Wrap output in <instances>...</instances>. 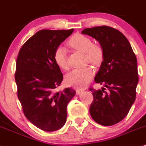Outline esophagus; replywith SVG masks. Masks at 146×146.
Here are the masks:
<instances>
[{"label": "esophagus", "instance_id": "esophagus-1", "mask_svg": "<svg viewBox=\"0 0 146 146\" xmlns=\"http://www.w3.org/2000/svg\"><path fill=\"white\" fill-rule=\"evenodd\" d=\"M83 90H80V89H76V94H77V95H78V94H80L82 92H83Z\"/></svg>", "mask_w": 146, "mask_h": 146}]
</instances>
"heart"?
<instances>
[{
	"mask_svg": "<svg viewBox=\"0 0 146 146\" xmlns=\"http://www.w3.org/2000/svg\"><path fill=\"white\" fill-rule=\"evenodd\" d=\"M68 45L73 48L85 52V58L92 64L98 66L102 62L104 58V50L99 44H93L90 37L76 33L68 40ZM54 62L61 69H67L66 50L62 46H59L54 52ZM94 76V70L91 67L77 68L68 73L66 76L68 85L76 88L86 87L92 80Z\"/></svg>",
	"mask_w": 146,
	"mask_h": 146,
	"instance_id": "1",
	"label": "heart"
}]
</instances>
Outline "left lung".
Instances as JSON below:
<instances>
[{
	"instance_id": "left-lung-1",
	"label": "left lung",
	"mask_w": 146,
	"mask_h": 146,
	"mask_svg": "<svg viewBox=\"0 0 146 146\" xmlns=\"http://www.w3.org/2000/svg\"><path fill=\"white\" fill-rule=\"evenodd\" d=\"M86 34L100 42L104 50L103 61L96 75V83L107 89L92 91L94 100L90 112L102 126H112L124 119L136 98L138 70L137 58L129 42L121 33L112 27L100 26L84 29Z\"/></svg>"
}]
</instances>
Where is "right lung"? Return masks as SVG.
Listing matches in <instances>:
<instances>
[{"label":"right lung","instance_id":"right-lung-1","mask_svg":"<svg viewBox=\"0 0 146 146\" xmlns=\"http://www.w3.org/2000/svg\"><path fill=\"white\" fill-rule=\"evenodd\" d=\"M70 30L43 29L26 42L19 51L15 66L17 95L25 117L36 127L51 132L66 121L67 105L75 91L55 89L63 76L54 60V52L72 33Z\"/></svg>","mask_w":146,"mask_h":146}]
</instances>
